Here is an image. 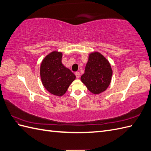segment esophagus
I'll return each instance as SVG.
<instances>
[{"instance_id": "obj_1", "label": "esophagus", "mask_w": 151, "mask_h": 151, "mask_svg": "<svg viewBox=\"0 0 151 151\" xmlns=\"http://www.w3.org/2000/svg\"><path fill=\"white\" fill-rule=\"evenodd\" d=\"M75 75H76V78H80V73H79V72H76V73H75Z\"/></svg>"}]
</instances>
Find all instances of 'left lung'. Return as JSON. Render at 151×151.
<instances>
[{
    "instance_id": "8db88e82",
    "label": "left lung",
    "mask_w": 151,
    "mask_h": 151,
    "mask_svg": "<svg viewBox=\"0 0 151 151\" xmlns=\"http://www.w3.org/2000/svg\"><path fill=\"white\" fill-rule=\"evenodd\" d=\"M113 70L108 60L100 52H90L81 81L91 93L99 94L109 86Z\"/></svg>"
}]
</instances>
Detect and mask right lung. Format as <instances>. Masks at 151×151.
Returning <instances> with one entry per match:
<instances>
[{
    "label": "right lung",
    "mask_w": 151,
    "mask_h": 151,
    "mask_svg": "<svg viewBox=\"0 0 151 151\" xmlns=\"http://www.w3.org/2000/svg\"><path fill=\"white\" fill-rule=\"evenodd\" d=\"M62 52L53 51L47 55L40 64V74L42 85L47 91L62 96L76 78L71 70L62 64Z\"/></svg>",
    "instance_id": "obj_1"
}]
</instances>
